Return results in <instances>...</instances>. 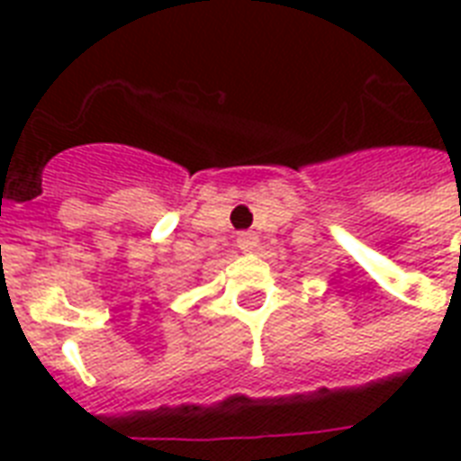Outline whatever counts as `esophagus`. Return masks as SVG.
<instances>
[{
    "label": "esophagus",
    "instance_id": "obj_1",
    "mask_svg": "<svg viewBox=\"0 0 461 461\" xmlns=\"http://www.w3.org/2000/svg\"><path fill=\"white\" fill-rule=\"evenodd\" d=\"M237 244L241 251H258V234H253V231H241L237 237Z\"/></svg>",
    "mask_w": 461,
    "mask_h": 461
}]
</instances>
